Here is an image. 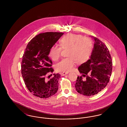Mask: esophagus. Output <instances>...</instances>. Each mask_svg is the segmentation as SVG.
<instances>
[{"label": "esophagus", "instance_id": "34e87169", "mask_svg": "<svg viewBox=\"0 0 127 127\" xmlns=\"http://www.w3.org/2000/svg\"><path fill=\"white\" fill-rule=\"evenodd\" d=\"M68 72H63L61 73V75H62V76H65V75H66V74H68Z\"/></svg>", "mask_w": 127, "mask_h": 127}]
</instances>
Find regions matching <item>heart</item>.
I'll return each instance as SVG.
<instances>
[{
	"label": "heart",
	"instance_id": "obj_1",
	"mask_svg": "<svg viewBox=\"0 0 127 127\" xmlns=\"http://www.w3.org/2000/svg\"><path fill=\"white\" fill-rule=\"evenodd\" d=\"M60 47L52 46L49 50L48 56L54 61L61 57V49L68 48L67 56L56 66L59 72H68L72 69L76 61L78 64L84 63L91 58L93 49L92 41L90 38L79 34H67L60 40Z\"/></svg>",
	"mask_w": 127,
	"mask_h": 127
}]
</instances>
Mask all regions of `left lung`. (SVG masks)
I'll list each match as a JSON object with an SVG mask.
<instances>
[{
    "mask_svg": "<svg viewBox=\"0 0 127 127\" xmlns=\"http://www.w3.org/2000/svg\"><path fill=\"white\" fill-rule=\"evenodd\" d=\"M92 37L95 42L91 59L78 67L82 75L78 77L75 85L77 92L86 96L97 94L107 86L112 69L108 48L99 39ZM83 76L86 79H83Z\"/></svg>",
    "mask_w": 127,
    "mask_h": 127,
    "instance_id": "8db88e82",
    "label": "left lung"
}]
</instances>
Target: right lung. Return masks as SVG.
Listing matches in <instances>:
<instances>
[{
	"mask_svg": "<svg viewBox=\"0 0 127 127\" xmlns=\"http://www.w3.org/2000/svg\"><path fill=\"white\" fill-rule=\"evenodd\" d=\"M63 34L53 32L40 33L27 45L21 62V74L26 87L36 97L48 98L58 90L60 74H54L48 80L46 77L47 74L54 71L51 67L52 61L48 56L49 49Z\"/></svg>",
	"mask_w": 127,
	"mask_h": 127,
	"instance_id": "1",
	"label": "right lung"
}]
</instances>
